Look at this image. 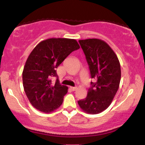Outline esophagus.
Listing matches in <instances>:
<instances>
[{
    "instance_id": "1",
    "label": "esophagus",
    "mask_w": 145,
    "mask_h": 145,
    "mask_svg": "<svg viewBox=\"0 0 145 145\" xmlns=\"http://www.w3.org/2000/svg\"><path fill=\"white\" fill-rule=\"evenodd\" d=\"M70 89L72 91H75L76 89H77V87H73V86H70Z\"/></svg>"
}]
</instances>
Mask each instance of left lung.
I'll return each mask as SVG.
<instances>
[{"label": "left lung", "mask_w": 145, "mask_h": 145, "mask_svg": "<svg viewBox=\"0 0 145 145\" xmlns=\"http://www.w3.org/2000/svg\"><path fill=\"white\" fill-rule=\"evenodd\" d=\"M89 67L91 86L87 96L78 101L83 111L98 114L110 105L120 84L121 65L117 56L107 43L99 39L79 40Z\"/></svg>", "instance_id": "obj_1"}]
</instances>
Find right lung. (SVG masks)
<instances>
[{"mask_svg":"<svg viewBox=\"0 0 145 145\" xmlns=\"http://www.w3.org/2000/svg\"><path fill=\"white\" fill-rule=\"evenodd\" d=\"M76 39L50 38L41 41L33 50L22 72L24 89L32 106L39 111L50 113L63 104L67 86L60 84L56 69L73 51L79 49Z\"/></svg>","mask_w":145,"mask_h":145,"instance_id":"1","label":"right lung"}]
</instances>
